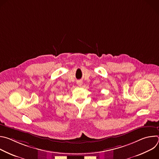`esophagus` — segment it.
Returning a JSON list of instances; mask_svg holds the SVG:
<instances>
[{"mask_svg": "<svg viewBox=\"0 0 159 159\" xmlns=\"http://www.w3.org/2000/svg\"><path fill=\"white\" fill-rule=\"evenodd\" d=\"M82 82H77V84H78L79 86H80V85H82Z\"/></svg>", "mask_w": 159, "mask_h": 159, "instance_id": "1", "label": "esophagus"}]
</instances>
